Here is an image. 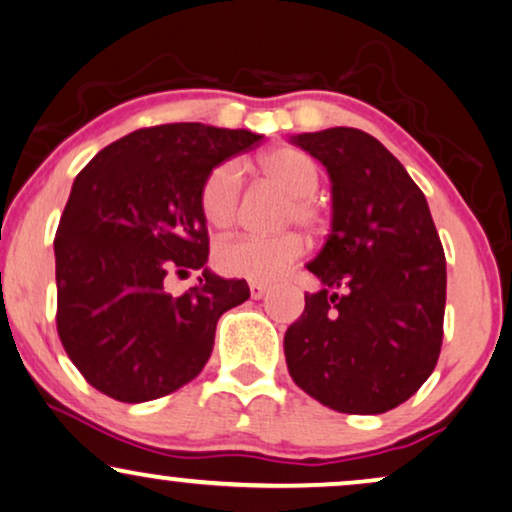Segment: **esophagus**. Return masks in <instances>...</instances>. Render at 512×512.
<instances>
[{"instance_id": "esophagus-1", "label": "esophagus", "mask_w": 512, "mask_h": 512, "mask_svg": "<svg viewBox=\"0 0 512 512\" xmlns=\"http://www.w3.org/2000/svg\"><path fill=\"white\" fill-rule=\"evenodd\" d=\"M267 293H269L267 283H257V281L250 283V297H252V300H262V297Z\"/></svg>"}]
</instances>
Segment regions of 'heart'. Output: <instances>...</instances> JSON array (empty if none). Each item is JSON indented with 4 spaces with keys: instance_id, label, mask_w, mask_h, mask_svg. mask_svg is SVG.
I'll return each instance as SVG.
<instances>
[{
    "instance_id": "b5f03b06",
    "label": "heart",
    "mask_w": 512,
    "mask_h": 512,
    "mask_svg": "<svg viewBox=\"0 0 512 512\" xmlns=\"http://www.w3.org/2000/svg\"><path fill=\"white\" fill-rule=\"evenodd\" d=\"M260 170L288 193L283 222H297L304 229L319 231L326 224V212L314 193L319 191V167L300 148L281 146L264 153ZM243 196L241 167L219 163L208 172L200 186V212L215 229H229L238 217ZM304 252V241L295 231L274 236H234L217 245L215 264L229 276L248 281H274L297 262Z\"/></svg>"
}]
</instances>
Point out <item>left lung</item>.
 I'll list each match as a JSON object with an SVG mask.
<instances>
[{"mask_svg":"<svg viewBox=\"0 0 512 512\" xmlns=\"http://www.w3.org/2000/svg\"><path fill=\"white\" fill-rule=\"evenodd\" d=\"M293 144L331 174L333 229L307 264L326 288L304 295L283 338L288 373L328 409L385 413L420 390L442 349L446 257L428 200L361 129L297 134Z\"/></svg>","mask_w":512,"mask_h":512,"instance_id":"left-lung-1","label":"left lung"}]
</instances>
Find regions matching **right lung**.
I'll use <instances>...</instances> for the list:
<instances>
[{
  "mask_svg": "<svg viewBox=\"0 0 512 512\" xmlns=\"http://www.w3.org/2000/svg\"><path fill=\"white\" fill-rule=\"evenodd\" d=\"M260 141L200 122L144 127L75 177L54 238L56 331L106 397L141 404L191 383L208 364L219 316L250 297L243 278L208 269L179 297L165 281L208 262L203 179Z\"/></svg>",
  "mask_w": 512,
  "mask_h": 512,
  "instance_id": "obj_1",
  "label": "right lung"
}]
</instances>
